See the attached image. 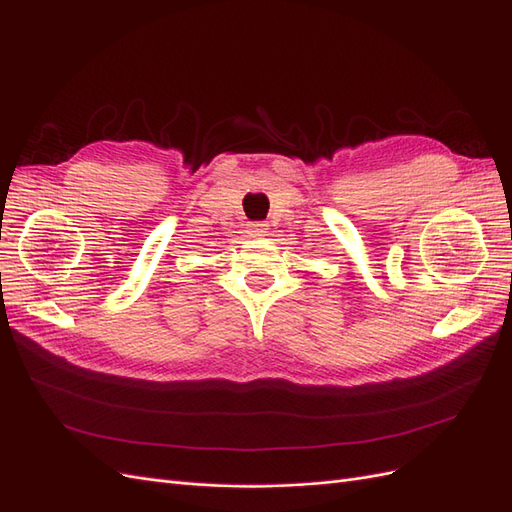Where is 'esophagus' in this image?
Listing matches in <instances>:
<instances>
[{"instance_id":"obj_1","label":"esophagus","mask_w":512,"mask_h":512,"mask_svg":"<svg viewBox=\"0 0 512 512\" xmlns=\"http://www.w3.org/2000/svg\"><path fill=\"white\" fill-rule=\"evenodd\" d=\"M250 237H254V239H260V237H265L267 235V224H260V222H256V224H250Z\"/></svg>"}]
</instances>
